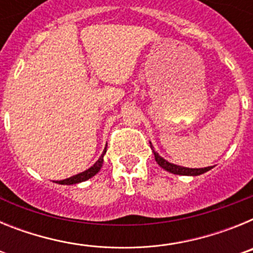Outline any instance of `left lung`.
Listing matches in <instances>:
<instances>
[{
	"label": "left lung",
	"instance_id": "1",
	"mask_svg": "<svg viewBox=\"0 0 253 253\" xmlns=\"http://www.w3.org/2000/svg\"><path fill=\"white\" fill-rule=\"evenodd\" d=\"M151 144V148L153 151L154 158H156V162L162 167L163 169H166V171L171 172L173 175H182V176H199L204 173V172L209 171L211 167H204V169H189V167H182V166H177V165H173V163H169V161H166L165 158H162L157 152L154 151L153 146H152V143L149 142Z\"/></svg>",
	"mask_w": 253,
	"mask_h": 253
}]
</instances>
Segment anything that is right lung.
<instances>
[{
  "label": "right lung",
  "mask_w": 253,
  "mask_h": 253,
  "mask_svg": "<svg viewBox=\"0 0 253 253\" xmlns=\"http://www.w3.org/2000/svg\"><path fill=\"white\" fill-rule=\"evenodd\" d=\"M106 147H107V144H106ZM106 147H105L102 154L100 156L99 160L96 161V163L93 165L92 167H90V169H86V171L81 172V173H77V175L72 176V177H68V178H66V180L55 181V182H57V184H60V185H73V184H78V182H84V181L88 180V178H91L92 176H95L102 167V163H104V154L106 153Z\"/></svg>",
  "instance_id": "1"
}]
</instances>
